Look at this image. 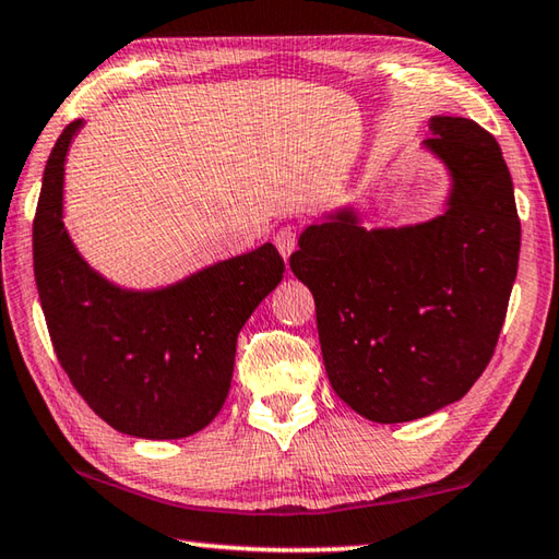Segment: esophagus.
Segmentation results:
<instances>
[{
  "mask_svg": "<svg viewBox=\"0 0 559 559\" xmlns=\"http://www.w3.org/2000/svg\"><path fill=\"white\" fill-rule=\"evenodd\" d=\"M274 245H277V250L282 252V258H289L292 252H295L297 248V230L289 228V225H285V228H280L277 233H274Z\"/></svg>",
  "mask_w": 559,
  "mask_h": 559,
  "instance_id": "1",
  "label": "esophagus"
}]
</instances>
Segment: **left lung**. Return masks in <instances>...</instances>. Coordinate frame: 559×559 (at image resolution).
<instances>
[{"mask_svg": "<svg viewBox=\"0 0 559 559\" xmlns=\"http://www.w3.org/2000/svg\"><path fill=\"white\" fill-rule=\"evenodd\" d=\"M425 142L454 189L439 218L366 230L354 211L309 225L289 267L314 295L331 388L373 423L427 417L491 360L521 254L501 146L466 117H432Z\"/></svg>", "mask_w": 559, "mask_h": 559, "instance_id": "1", "label": "left lung"}]
</instances>
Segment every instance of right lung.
I'll use <instances>...</instances> for the list:
<instances>
[{
    "label": "right lung",
    "instance_id": "obj_1",
    "mask_svg": "<svg viewBox=\"0 0 559 559\" xmlns=\"http://www.w3.org/2000/svg\"><path fill=\"white\" fill-rule=\"evenodd\" d=\"M81 124L58 136L34 215V274L53 350L78 395L117 432H201L228 397L240 329L282 282L285 260L264 242L159 292L110 285L63 228V162Z\"/></svg>",
    "mask_w": 559,
    "mask_h": 559
}]
</instances>
